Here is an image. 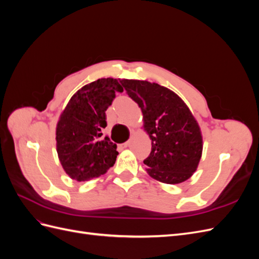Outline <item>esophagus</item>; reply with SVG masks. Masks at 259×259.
I'll use <instances>...</instances> for the list:
<instances>
[{
	"label": "esophagus",
	"mask_w": 259,
	"mask_h": 259,
	"mask_svg": "<svg viewBox=\"0 0 259 259\" xmlns=\"http://www.w3.org/2000/svg\"><path fill=\"white\" fill-rule=\"evenodd\" d=\"M130 144H131V142H130V140H127V142H126V143H124V144H121V145H120V147H121V148H123V149H124V148H127V147L130 146Z\"/></svg>",
	"instance_id": "esophagus-1"
}]
</instances>
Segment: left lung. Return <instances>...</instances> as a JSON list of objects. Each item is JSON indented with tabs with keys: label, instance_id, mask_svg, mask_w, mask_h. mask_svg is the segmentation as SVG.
I'll return each instance as SVG.
<instances>
[{
	"label": "left lung",
	"instance_id": "1",
	"mask_svg": "<svg viewBox=\"0 0 259 259\" xmlns=\"http://www.w3.org/2000/svg\"><path fill=\"white\" fill-rule=\"evenodd\" d=\"M138 104L144 128L151 139V152L144 163L147 173L161 183L180 184L197 170L203 142L198 122L174 92L156 83L120 81Z\"/></svg>",
	"mask_w": 259,
	"mask_h": 259
}]
</instances>
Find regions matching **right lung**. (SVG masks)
Segmentation results:
<instances>
[{
    "label": "right lung",
    "instance_id": "1",
    "mask_svg": "<svg viewBox=\"0 0 259 259\" xmlns=\"http://www.w3.org/2000/svg\"><path fill=\"white\" fill-rule=\"evenodd\" d=\"M123 88L112 77L83 86L69 100L56 127L58 158L66 173L77 182L104 175L115 163L116 145L101 130L106 110Z\"/></svg>",
    "mask_w": 259,
    "mask_h": 259
}]
</instances>
